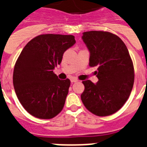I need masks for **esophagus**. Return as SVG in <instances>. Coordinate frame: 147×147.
<instances>
[{
	"label": "esophagus",
	"instance_id": "1",
	"mask_svg": "<svg viewBox=\"0 0 147 147\" xmlns=\"http://www.w3.org/2000/svg\"><path fill=\"white\" fill-rule=\"evenodd\" d=\"M78 82V79L76 78H71V82L74 83V82Z\"/></svg>",
	"mask_w": 147,
	"mask_h": 147
}]
</instances>
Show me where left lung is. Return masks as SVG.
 Returning <instances> with one entry per match:
<instances>
[{
	"instance_id": "obj_1",
	"label": "left lung",
	"mask_w": 147,
	"mask_h": 147,
	"mask_svg": "<svg viewBox=\"0 0 147 147\" xmlns=\"http://www.w3.org/2000/svg\"><path fill=\"white\" fill-rule=\"evenodd\" d=\"M82 38L89 50V65L98 67V78L96 84L82 82V103L97 116L114 114L125 104L134 86V69L127 48L109 32L88 31Z\"/></svg>"
}]
</instances>
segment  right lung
Returning a JSON list of instances; mask_svg holds the SVG:
<instances>
[{"label": "right lung", "mask_w": 147, "mask_h": 147, "mask_svg": "<svg viewBox=\"0 0 147 147\" xmlns=\"http://www.w3.org/2000/svg\"><path fill=\"white\" fill-rule=\"evenodd\" d=\"M75 43L72 35L42 34L31 40L20 54L13 69V87L22 106L33 117L51 119L62 111L70 80L59 79L53 69Z\"/></svg>", "instance_id": "1"}]
</instances>
